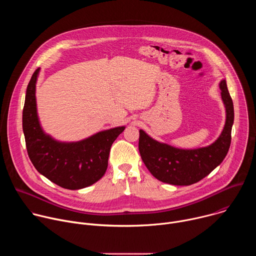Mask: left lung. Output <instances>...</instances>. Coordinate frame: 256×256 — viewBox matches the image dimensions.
Instances as JSON below:
<instances>
[{
  "label": "left lung",
  "instance_id": "8db88e82",
  "mask_svg": "<svg viewBox=\"0 0 256 256\" xmlns=\"http://www.w3.org/2000/svg\"><path fill=\"white\" fill-rule=\"evenodd\" d=\"M218 87L226 109V122L221 134L206 147L175 148L154 140L140 130L138 151L146 167L155 178L173 186H190L204 178L223 162L231 144L234 106L225 79Z\"/></svg>",
  "mask_w": 256,
  "mask_h": 256
}]
</instances>
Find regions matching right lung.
I'll return each mask as SVG.
<instances>
[{"mask_svg":"<svg viewBox=\"0 0 256 256\" xmlns=\"http://www.w3.org/2000/svg\"><path fill=\"white\" fill-rule=\"evenodd\" d=\"M36 70L26 89L22 126L28 156L40 174L66 190L92 186L105 173L112 144L124 130L118 126L94 134L78 142H60L46 134L40 126L36 106Z\"/></svg>","mask_w":256,"mask_h":256,"instance_id":"1","label":"right lung"}]
</instances>
